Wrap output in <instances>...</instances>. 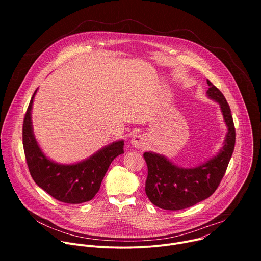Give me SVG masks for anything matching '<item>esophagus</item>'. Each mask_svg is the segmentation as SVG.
I'll list each match as a JSON object with an SVG mask.
<instances>
[{"label": "esophagus", "mask_w": 261, "mask_h": 261, "mask_svg": "<svg viewBox=\"0 0 261 261\" xmlns=\"http://www.w3.org/2000/svg\"><path fill=\"white\" fill-rule=\"evenodd\" d=\"M131 143L133 146L141 148L146 144V137L144 134H135L131 139Z\"/></svg>", "instance_id": "obj_1"}]
</instances>
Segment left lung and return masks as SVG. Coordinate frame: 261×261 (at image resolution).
I'll return each instance as SVG.
<instances>
[{
  "mask_svg": "<svg viewBox=\"0 0 261 261\" xmlns=\"http://www.w3.org/2000/svg\"><path fill=\"white\" fill-rule=\"evenodd\" d=\"M206 95L220 105L221 113L227 127L224 143L219 153L204 163L184 168L174 165L165 156L145 152L143 158L147 165L145 193L156 206L177 211L190 207L207 197L218 188L225 174L236 144V129L230 107L219 89L206 80Z\"/></svg>",
  "mask_w": 261,
  "mask_h": 261,
  "instance_id": "left-lung-1",
  "label": "left lung"
}]
</instances>
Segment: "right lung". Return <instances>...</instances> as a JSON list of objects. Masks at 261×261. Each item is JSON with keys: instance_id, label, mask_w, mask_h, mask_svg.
<instances>
[{"instance_id": "right-lung-1", "label": "right lung", "mask_w": 261, "mask_h": 261, "mask_svg": "<svg viewBox=\"0 0 261 261\" xmlns=\"http://www.w3.org/2000/svg\"><path fill=\"white\" fill-rule=\"evenodd\" d=\"M35 91L22 125V143L27 164L34 181L59 201L77 204L90 201L100 189L101 181L116 157L124 153V140L110 143L90 158L75 164H59L48 159L37 142L31 111Z\"/></svg>"}]
</instances>
